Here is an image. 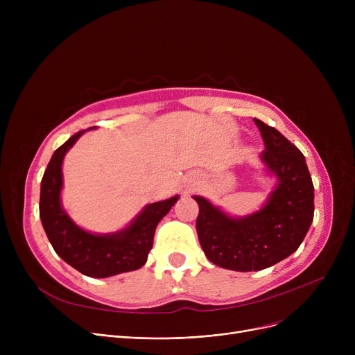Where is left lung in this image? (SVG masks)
I'll use <instances>...</instances> for the list:
<instances>
[{
	"instance_id": "1",
	"label": "left lung",
	"mask_w": 355,
	"mask_h": 355,
	"mask_svg": "<svg viewBox=\"0 0 355 355\" xmlns=\"http://www.w3.org/2000/svg\"><path fill=\"white\" fill-rule=\"evenodd\" d=\"M266 149L262 159L277 177L266 206L245 218H232L202 197H194L201 249L214 265L237 270H262L301 246L313 220V184L305 157L277 129L254 118Z\"/></svg>"
}]
</instances>
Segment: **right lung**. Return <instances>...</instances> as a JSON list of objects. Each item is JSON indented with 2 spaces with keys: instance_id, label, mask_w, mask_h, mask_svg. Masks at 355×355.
<instances>
[{
  "instance_id": "obj_1",
  "label": "right lung",
  "mask_w": 355,
  "mask_h": 355,
  "mask_svg": "<svg viewBox=\"0 0 355 355\" xmlns=\"http://www.w3.org/2000/svg\"><path fill=\"white\" fill-rule=\"evenodd\" d=\"M85 132L70 137L54 151L42 180L40 218L50 243L66 263L90 277H107L142 268L153 249L159 220L171 210L178 196L153 202L125 230L98 236L78 227L60 206L62 162L69 148Z\"/></svg>"
}]
</instances>
